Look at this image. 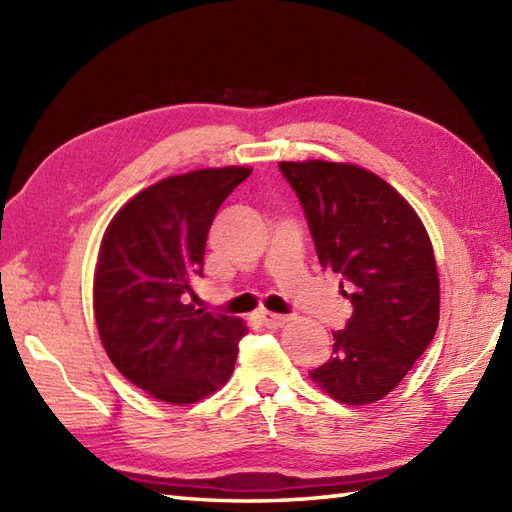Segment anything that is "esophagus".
I'll use <instances>...</instances> for the list:
<instances>
[{"label": "esophagus", "instance_id": "1", "mask_svg": "<svg viewBox=\"0 0 512 512\" xmlns=\"http://www.w3.org/2000/svg\"><path fill=\"white\" fill-rule=\"evenodd\" d=\"M257 321L264 325V328H281V325H286L290 321V317L286 314H275V312H259L257 314Z\"/></svg>", "mask_w": 512, "mask_h": 512}]
</instances>
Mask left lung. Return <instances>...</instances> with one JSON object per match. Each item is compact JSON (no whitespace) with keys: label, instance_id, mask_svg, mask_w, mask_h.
I'll return each mask as SVG.
<instances>
[{"label":"left lung","instance_id":"8db88e82","mask_svg":"<svg viewBox=\"0 0 512 512\" xmlns=\"http://www.w3.org/2000/svg\"><path fill=\"white\" fill-rule=\"evenodd\" d=\"M306 213L323 268L352 301L328 363L310 378L343 405L385 398L427 350L440 319L431 239L409 202L356 165L279 162Z\"/></svg>","mask_w":512,"mask_h":512}]
</instances>
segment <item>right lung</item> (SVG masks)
I'll return each mask as SVG.
<instances>
[{
	"label": "right lung",
	"mask_w": 512,
	"mask_h": 512,
	"mask_svg": "<svg viewBox=\"0 0 512 512\" xmlns=\"http://www.w3.org/2000/svg\"><path fill=\"white\" fill-rule=\"evenodd\" d=\"M248 167L189 171L151 184L114 215L94 273L96 328L129 383L169 405H189L233 374L246 325L193 303L206 235Z\"/></svg>",
	"instance_id": "right-lung-1"
}]
</instances>
